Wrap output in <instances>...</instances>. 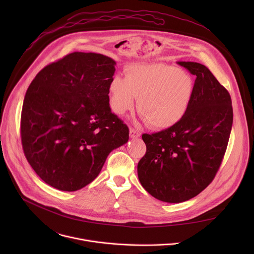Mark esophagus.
I'll use <instances>...</instances> for the list:
<instances>
[{
	"instance_id": "1",
	"label": "esophagus",
	"mask_w": 254,
	"mask_h": 254,
	"mask_svg": "<svg viewBox=\"0 0 254 254\" xmlns=\"http://www.w3.org/2000/svg\"><path fill=\"white\" fill-rule=\"evenodd\" d=\"M139 135H140V132H139L138 130H136V129H134V128H132V127L129 128V136H130L131 138L139 137Z\"/></svg>"
}]
</instances>
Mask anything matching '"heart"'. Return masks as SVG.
<instances>
[{
	"label": "heart",
	"instance_id": "heart-1",
	"mask_svg": "<svg viewBox=\"0 0 254 254\" xmlns=\"http://www.w3.org/2000/svg\"><path fill=\"white\" fill-rule=\"evenodd\" d=\"M194 82L185 71L165 63L135 64L126 68V78L115 76L110 84V102L118 115L133 110L155 129L175 126L186 114Z\"/></svg>",
	"mask_w": 254,
	"mask_h": 254
}]
</instances>
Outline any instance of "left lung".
<instances>
[{"label": "left lung", "mask_w": 254, "mask_h": 254, "mask_svg": "<svg viewBox=\"0 0 254 254\" xmlns=\"http://www.w3.org/2000/svg\"><path fill=\"white\" fill-rule=\"evenodd\" d=\"M178 64L196 75L188 110L175 126L141 135L147 152L137 164L144 190L168 203L190 200L212 182L233 123L230 94L211 71L197 62Z\"/></svg>", "instance_id": "obj_1"}]
</instances>
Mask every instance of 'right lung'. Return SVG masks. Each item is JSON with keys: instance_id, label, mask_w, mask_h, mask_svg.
Masks as SVG:
<instances>
[{"instance_id": "right-lung-1", "label": "right lung", "mask_w": 254, "mask_h": 254, "mask_svg": "<svg viewBox=\"0 0 254 254\" xmlns=\"http://www.w3.org/2000/svg\"><path fill=\"white\" fill-rule=\"evenodd\" d=\"M116 61L73 52L45 66L31 82L21 114L27 161L44 182L77 191L98 176L110 153L128 140V127L112 113Z\"/></svg>"}]
</instances>
